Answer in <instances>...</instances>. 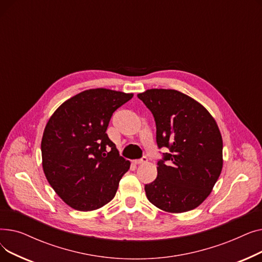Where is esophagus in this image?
I'll return each mask as SVG.
<instances>
[{"mask_svg": "<svg viewBox=\"0 0 262 262\" xmlns=\"http://www.w3.org/2000/svg\"><path fill=\"white\" fill-rule=\"evenodd\" d=\"M145 162H147V158H146V157H142L141 159H136V160H134V163H135V164H141V163H145Z\"/></svg>", "mask_w": 262, "mask_h": 262, "instance_id": "esophagus-1", "label": "esophagus"}]
</instances>
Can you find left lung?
Instances as JSON below:
<instances>
[{
  "label": "left lung",
  "mask_w": 262,
  "mask_h": 262,
  "mask_svg": "<svg viewBox=\"0 0 262 262\" xmlns=\"http://www.w3.org/2000/svg\"><path fill=\"white\" fill-rule=\"evenodd\" d=\"M137 96L155 118L158 146L170 148L158 161L155 181L144 187L147 200L170 213L199 207L223 168V140L214 118L177 90L147 89Z\"/></svg>",
  "instance_id": "obj_1"
}]
</instances>
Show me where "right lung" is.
Masks as SVG:
<instances>
[{"instance_id":"obj_1","label":"right lung","mask_w":262,"mask_h":262,"mask_svg":"<svg viewBox=\"0 0 262 262\" xmlns=\"http://www.w3.org/2000/svg\"><path fill=\"white\" fill-rule=\"evenodd\" d=\"M133 95L88 89L64 101L49 119L41 140L42 169L71 208L92 211L115 198L130 162L119 155L106 130L113 114Z\"/></svg>"}]
</instances>
